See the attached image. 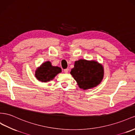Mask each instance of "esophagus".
<instances>
[{
	"mask_svg": "<svg viewBox=\"0 0 135 135\" xmlns=\"http://www.w3.org/2000/svg\"><path fill=\"white\" fill-rule=\"evenodd\" d=\"M64 72L65 73V74H67V73L68 72V69H64Z\"/></svg>",
	"mask_w": 135,
	"mask_h": 135,
	"instance_id": "1",
	"label": "esophagus"
}]
</instances>
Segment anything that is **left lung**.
Listing matches in <instances>:
<instances>
[{"label":"left lung","mask_w":135,"mask_h":135,"mask_svg":"<svg viewBox=\"0 0 135 135\" xmlns=\"http://www.w3.org/2000/svg\"><path fill=\"white\" fill-rule=\"evenodd\" d=\"M70 74L80 88L88 90L93 89L102 82L104 68L102 64L97 61L79 59L75 61Z\"/></svg>","instance_id":"obj_1"}]
</instances>
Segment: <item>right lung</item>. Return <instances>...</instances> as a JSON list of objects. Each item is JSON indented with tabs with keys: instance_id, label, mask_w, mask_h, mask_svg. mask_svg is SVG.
Here are the masks:
<instances>
[{
	"instance_id": "right-lung-1",
	"label": "right lung",
	"mask_w": 135,
	"mask_h": 135,
	"mask_svg": "<svg viewBox=\"0 0 135 135\" xmlns=\"http://www.w3.org/2000/svg\"><path fill=\"white\" fill-rule=\"evenodd\" d=\"M61 72V69L57 66H53L50 61L42 63L35 71L36 79L42 83H48Z\"/></svg>"
}]
</instances>
